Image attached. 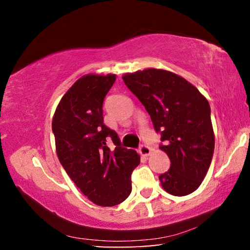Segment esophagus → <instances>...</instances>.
<instances>
[{
    "label": "esophagus",
    "mask_w": 250,
    "mask_h": 250,
    "mask_svg": "<svg viewBox=\"0 0 250 250\" xmlns=\"http://www.w3.org/2000/svg\"><path fill=\"white\" fill-rule=\"evenodd\" d=\"M140 153L143 156H149L151 154V147L147 146H141Z\"/></svg>",
    "instance_id": "obj_1"
}]
</instances>
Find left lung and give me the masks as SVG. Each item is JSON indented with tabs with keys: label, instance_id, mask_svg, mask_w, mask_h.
<instances>
[{
	"label": "left lung",
	"instance_id": "8db88e82",
	"mask_svg": "<svg viewBox=\"0 0 250 250\" xmlns=\"http://www.w3.org/2000/svg\"><path fill=\"white\" fill-rule=\"evenodd\" d=\"M162 133L171 167L159 179L164 191L185 196L200 188L214 153L215 135L207 99L195 86L166 69L146 68L122 76Z\"/></svg>",
	"mask_w": 250,
	"mask_h": 250
}]
</instances>
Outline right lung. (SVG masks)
<instances>
[{
	"label": "right lung",
	"instance_id": "add662e5",
	"mask_svg": "<svg viewBox=\"0 0 250 250\" xmlns=\"http://www.w3.org/2000/svg\"><path fill=\"white\" fill-rule=\"evenodd\" d=\"M115 74L83 75L55 110L52 129L56 153L68 176L84 196L99 206H115L130 195L131 173L140 155L120 146L113 130L104 125L103 104ZM117 146L111 151L106 140Z\"/></svg>",
	"mask_w": 250,
	"mask_h": 250
}]
</instances>
